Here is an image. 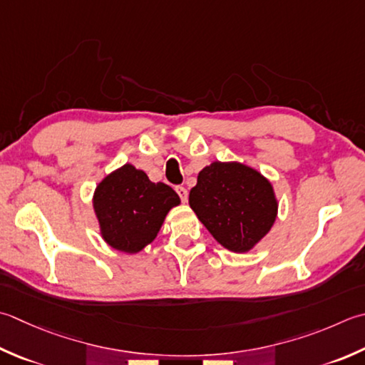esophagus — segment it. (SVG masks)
<instances>
[{"mask_svg": "<svg viewBox=\"0 0 365 365\" xmlns=\"http://www.w3.org/2000/svg\"><path fill=\"white\" fill-rule=\"evenodd\" d=\"M175 191H177V195L180 196L182 202H187V199H188V190L185 188V187H177Z\"/></svg>", "mask_w": 365, "mask_h": 365, "instance_id": "esophagus-1", "label": "esophagus"}]
</instances>
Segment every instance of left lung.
Instances as JSON below:
<instances>
[{"label":"left lung","mask_w":365,"mask_h":365,"mask_svg":"<svg viewBox=\"0 0 365 365\" xmlns=\"http://www.w3.org/2000/svg\"><path fill=\"white\" fill-rule=\"evenodd\" d=\"M190 207L221 247L247 253L272 230L278 199L258 169L239 161H213L197 174Z\"/></svg>","instance_id":"left-lung-1"}]
</instances>
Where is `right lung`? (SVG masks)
<instances>
[{"mask_svg": "<svg viewBox=\"0 0 365 365\" xmlns=\"http://www.w3.org/2000/svg\"><path fill=\"white\" fill-rule=\"evenodd\" d=\"M180 197L166 183H153L131 163L112 170L96 185L93 210L99 234L110 248L135 255L156 239Z\"/></svg>", "mask_w": 365, "mask_h": 365, "instance_id": "obj_1", "label": "right lung"}]
</instances>
